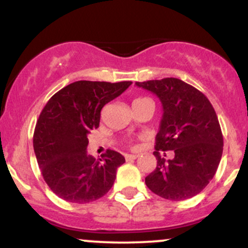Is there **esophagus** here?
Returning <instances> with one entry per match:
<instances>
[{"label":"esophagus","instance_id":"obj_1","mask_svg":"<svg viewBox=\"0 0 248 248\" xmlns=\"http://www.w3.org/2000/svg\"><path fill=\"white\" fill-rule=\"evenodd\" d=\"M138 157H139V155H134V154H127V155H126V160L127 161L136 160Z\"/></svg>","mask_w":248,"mask_h":248}]
</instances>
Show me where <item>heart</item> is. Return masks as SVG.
Returning a JSON list of instances; mask_svg holds the SVG:
<instances>
[{
  "mask_svg": "<svg viewBox=\"0 0 248 248\" xmlns=\"http://www.w3.org/2000/svg\"><path fill=\"white\" fill-rule=\"evenodd\" d=\"M146 100H149V99H148V98H136L135 100L133 101V105L140 104V102H143V101H146Z\"/></svg>",
  "mask_w": 248,
  "mask_h": 248,
  "instance_id": "b5f03b06",
  "label": "heart"
}]
</instances>
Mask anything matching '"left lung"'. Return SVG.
<instances>
[{
    "mask_svg": "<svg viewBox=\"0 0 248 248\" xmlns=\"http://www.w3.org/2000/svg\"><path fill=\"white\" fill-rule=\"evenodd\" d=\"M160 99L163 109L156 135V169L146 177L150 190L169 201L198 195L213 178L223 155V134L211 102L177 78L135 82ZM158 150H173L166 161Z\"/></svg>",
    "mask_w": 248,
    "mask_h": 248,
    "instance_id": "left-lung-1",
    "label": "left lung"
}]
</instances>
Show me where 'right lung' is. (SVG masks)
<instances>
[{
  "instance_id": "1",
  "label": "right lung",
  "mask_w": 248,
  "mask_h": 248,
  "mask_svg": "<svg viewBox=\"0 0 248 248\" xmlns=\"http://www.w3.org/2000/svg\"><path fill=\"white\" fill-rule=\"evenodd\" d=\"M130 85L79 80L58 91L43 108L33 133V150L43 178L58 197L90 203L113 186L124 157L108 149L104 161H96L86 152L87 135L99 127L102 107Z\"/></svg>"
}]
</instances>
